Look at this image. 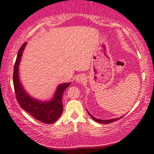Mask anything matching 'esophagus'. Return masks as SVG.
Here are the masks:
<instances>
[{"label": "esophagus", "mask_w": 154, "mask_h": 154, "mask_svg": "<svg viewBox=\"0 0 154 154\" xmlns=\"http://www.w3.org/2000/svg\"><path fill=\"white\" fill-rule=\"evenodd\" d=\"M85 76H83V75H79V76H78V77H77V78H76V81L77 82H84L85 80Z\"/></svg>", "instance_id": "1"}]
</instances>
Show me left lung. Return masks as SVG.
Here are the masks:
<instances>
[{"mask_svg": "<svg viewBox=\"0 0 154 154\" xmlns=\"http://www.w3.org/2000/svg\"><path fill=\"white\" fill-rule=\"evenodd\" d=\"M87 112L88 114L89 115V116L91 117V118L93 119L94 120H95L96 122H99V123H101V124H108V123H110V122H112L114 121H116V120H120V118H122V117H120V118H114V119H110V120H101V119H97L96 118H94L93 116H91V114L89 113V112L87 110Z\"/></svg>", "mask_w": 154, "mask_h": 154, "instance_id": "1", "label": "left lung"}]
</instances>
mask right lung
I'll return each instance as SVG.
<instances>
[{
    "label": "right lung",
    "instance_id": "obj_1",
    "mask_svg": "<svg viewBox=\"0 0 154 154\" xmlns=\"http://www.w3.org/2000/svg\"><path fill=\"white\" fill-rule=\"evenodd\" d=\"M26 45V43H24L19 49L14 66L13 85L16 98L20 107L36 120L44 123L52 124L56 122L63 113V94L65 90L70 85V82L59 85L53 98L48 101H38L29 95L24 89L19 79V65Z\"/></svg>",
    "mask_w": 154,
    "mask_h": 154
}]
</instances>
